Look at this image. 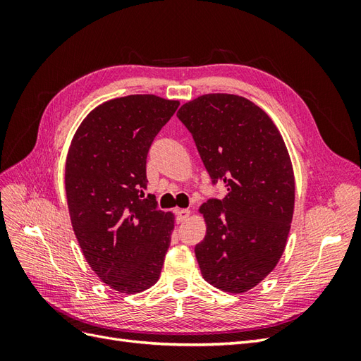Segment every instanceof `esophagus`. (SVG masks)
I'll list each match as a JSON object with an SVG mask.
<instances>
[{
	"label": "esophagus",
	"instance_id": "obj_1",
	"mask_svg": "<svg viewBox=\"0 0 361 361\" xmlns=\"http://www.w3.org/2000/svg\"><path fill=\"white\" fill-rule=\"evenodd\" d=\"M190 215H191V211H190V209H178V211H176V216H178V221H179V223L187 221L188 218H190Z\"/></svg>",
	"mask_w": 361,
	"mask_h": 361
}]
</instances>
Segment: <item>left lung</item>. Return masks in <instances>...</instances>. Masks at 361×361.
I'll return each mask as SVG.
<instances>
[{
    "label": "left lung",
    "mask_w": 361,
    "mask_h": 361,
    "mask_svg": "<svg viewBox=\"0 0 361 361\" xmlns=\"http://www.w3.org/2000/svg\"><path fill=\"white\" fill-rule=\"evenodd\" d=\"M178 117L212 182L227 188L223 200L199 209L206 235L194 251L202 276L224 292H247L276 268L290 231L295 178L285 140L260 106L238 94H202Z\"/></svg>",
    "instance_id": "8db88e82"
}]
</instances>
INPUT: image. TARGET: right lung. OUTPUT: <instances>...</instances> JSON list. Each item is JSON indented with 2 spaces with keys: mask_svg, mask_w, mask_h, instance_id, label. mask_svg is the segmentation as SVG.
Listing matches in <instances>:
<instances>
[{
  "mask_svg": "<svg viewBox=\"0 0 361 361\" xmlns=\"http://www.w3.org/2000/svg\"><path fill=\"white\" fill-rule=\"evenodd\" d=\"M179 101L129 94L97 105L69 146L64 185L72 228L87 264L105 285L138 293L159 279L174 214L157 209L146 159Z\"/></svg>",
  "mask_w": 361,
  "mask_h": 361,
  "instance_id": "add662e5",
  "label": "right lung"
}]
</instances>
